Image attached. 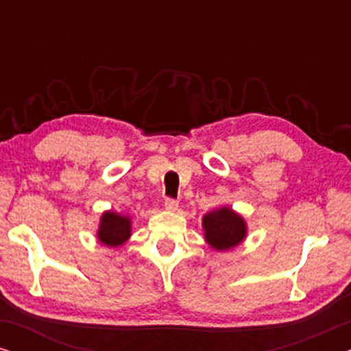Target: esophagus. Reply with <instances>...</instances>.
<instances>
[{
	"label": "esophagus",
	"mask_w": 351,
	"mask_h": 351,
	"mask_svg": "<svg viewBox=\"0 0 351 351\" xmlns=\"http://www.w3.org/2000/svg\"><path fill=\"white\" fill-rule=\"evenodd\" d=\"M165 208L167 210H176L177 208H179V201L174 199V198H166L165 199Z\"/></svg>",
	"instance_id": "1"
}]
</instances>
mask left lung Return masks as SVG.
Masks as SVG:
<instances>
[{"label":"left lung","instance_id":"8db88e82","mask_svg":"<svg viewBox=\"0 0 351 351\" xmlns=\"http://www.w3.org/2000/svg\"><path fill=\"white\" fill-rule=\"evenodd\" d=\"M206 241L217 251H227L246 237V223L230 208H222L206 214L203 219Z\"/></svg>","mask_w":351,"mask_h":351}]
</instances>
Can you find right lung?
Instances as JSON below:
<instances>
[{"label": "right lung", "instance_id": "obj_1", "mask_svg": "<svg viewBox=\"0 0 351 351\" xmlns=\"http://www.w3.org/2000/svg\"><path fill=\"white\" fill-rule=\"evenodd\" d=\"M97 237L107 246H119L131 237V220L114 213H105L100 220Z\"/></svg>", "mask_w": 351, "mask_h": 351}]
</instances>
